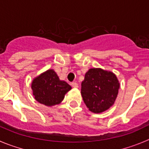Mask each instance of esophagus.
Here are the masks:
<instances>
[{"mask_svg": "<svg viewBox=\"0 0 149 149\" xmlns=\"http://www.w3.org/2000/svg\"><path fill=\"white\" fill-rule=\"evenodd\" d=\"M71 85L72 87H74V88H78V87H79V84H78L77 82H73Z\"/></svg>", "mask_w": 149, "mask_h": 149, "instance_id": "obj_1", "label": "esophagus"}]
</instances>
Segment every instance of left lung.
<instances>
[{
  "label": "left lung",
  "instance_id": "left-lung-1",
  "mask_svg": "<svg viewBox=\"0 0 149 149\" xmlns=\"http://www.w3.org/2000/svg\"><path fill=\"white\" fill-rule=\"evenodd\" d=\"M120 82L112 71L90 68L81 82V94L89 110L101 113L111 107L116 100Z\"/></svg>",
  "mask_w": 149,
  "mask_h": 149
}]
</instances>
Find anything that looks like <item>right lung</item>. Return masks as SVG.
<instances>
[{
	"label": "right lung",
	"instance_id": "right-lung-1",
	"mask_svg": "<svg viewBox=\"0 0 149 149\" xmlns=\"http://www.w3.org/2000/svg\"><path fill=\"white\" fill-rule=\"evenodd\" d=\"M71 89L66 81L59 79L53 69L42 73L31 82V90L35 100L47 107L60 104L65 94Z\"/></svg>",
	"mask_w": 149,
	"mask_h": 149
}]
</instances>
